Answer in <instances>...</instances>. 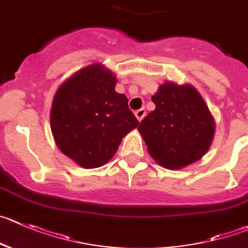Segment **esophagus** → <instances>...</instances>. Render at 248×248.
Wrapping results in <instances>:
<instances>
[{
    "label": "esophagus",
    "instance_id": "obj_1",
    "mask_svg": "<svg viewBox=\"0 0 248 248\" xmlns=\"http://www.w3.org/2000/svg\"><path fill=\"white\" fill-rule=\"evenodd\" d=\"M145 115H146V109H145V108H141V109L136 110V112H135V117L138 118L139 122H141V120H142L143 118H145Z\"/></svg>",
    "mask_w": 248,
    "mask_h": 248
}]
</instances>
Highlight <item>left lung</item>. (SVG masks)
Here are the masks:
<instances>
[{
  "mask_svg": "<svg viewBox=\"0 0 248 248\" xmlns=\"http://www.w3.org/2000/svg\"><path fill=\"white\" fill-rule=\"evenodd\" d=\"M152 101L155 109L138 128L151 157L171 170L200 161L216 133V122L201 93L190 84L166 81Z\"/></svg>",
  "mask_w": 248,
  "mask_h": 248,
  "instance_id": "left-lung-1",
  "label": "left lung"
}]
</instances>
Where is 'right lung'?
Segmentation results:
<instances>
[{
  "mask_svg": "<svg viewBox=\"0 0 248 248\" xmlns=\"http://www.w3.org/2000/svg\"><path fill=\"white\" fill-rule=\"evenodd\" d=\"M115 84L112 70L93 63L70 75L56 91L49 114L52 135L61 152L81 168L105 166L123 138L139 125Z\"/></svg>",
  "mask_w": 248,
  "mask_h": 248,
  "instance_id": "add662e5",
  "label": "right lung"
}]
</instances>
